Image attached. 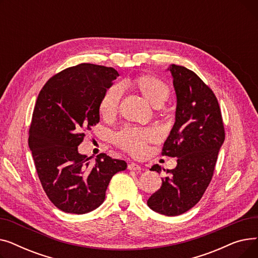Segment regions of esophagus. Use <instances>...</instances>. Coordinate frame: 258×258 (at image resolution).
<instances>
[{
  "label": "esophagus",
  "mask_w": 258,
  "mask_h": 258,
  "mask_svg": "<svg viewBox=\"0 0 258 258\" xmlns=\"http://www.w3.org/2000/svg\"><path fill=\"white\" fill-rule=\"evenodd\" d=\"M127 168H128L130 170H135V171L141 170V166L138 165V164H136V163H131V164H128Z\"/></svg>",
  "instance_id": "34e87169"
}]
</instances>
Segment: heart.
<instances>
[{"instance_id": "1", "label": "heart", "mask_w": 258, "mask_h": 258, "mask_svg": "<svg viewBox=\"0 0 258 258\" xmlns=\"http://www.w3.org/2000/svg\"><path fill=\"white\" fill-rule=\"evenodd\" d=\"M125 86L140 93L144 99L155 107L163 104L170 95L169 87L163 80L153 75L136 77L126 81ZM120 96V89L116 86L108 88L104 92L99 102V112L102 117L112 118L116 115ZM155 138L156 133L153 130L127 126L115 135V143L132 155H140L145 144Z\"/></svg>"}]
</instances>
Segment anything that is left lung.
<instances>
[{"label": "left lung", "instance_id": "1", "mask_svg": "<svg viewBox=\"0 0 258 258\" xmlns=\"http://www.w3.org/2000/svg\"><path fill=\"white\" fill-rule=\"evenodd\" d=\"M177 97L174 124L163 155L175 157L177 166L147 200L152 210L167 216L180 215L201 200L213 175L218 155L225 140L220 105L213 92L191 70L170 64ZM152 170L161 172L154 165ZM163 170H165L163 168Z\"/></svg>", "mask_w": 258, "mask_h": 258}]
</instances>
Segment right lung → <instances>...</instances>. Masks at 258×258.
I'll use <instances>...</instances> for the list:
<instances>
[{"label":"right lung","instance_id":"obj_1","mask_svg":"<svg viewBox=\"0 0 258 258\" xmlns=\"http://www.w3.org/2000/svg\"><path fill=\"white\" fill-rule=\"evenodd\" d=\"M119 76L113 68L80 63L51 77L39 92L29 148L44 190L58 209L85 214L105 199L113 175L126 162L100 154L93 164L78 152L85 132L99 122V102Z\"/></svg>","mask_w":258,"mask_h":258}]
</instances>
